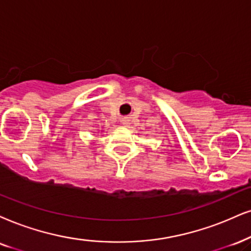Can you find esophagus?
Instances as JSON below:
<instances>
[{
	"instance_id": "34e87169",
	"label": "esophagus",
	"mask_w": 251,
	"mask_h": 251,
	"mask_svg": "<svg viewBox=\"0 0 251 251\" xmlns=\"http://www.w3.org/2000/svg\"><path fill=\"white\" fill-rule=\"evenodd\" d=\"M122 124L124 126H127L128 125V119L127 118H123L122 119Z\"/></svg>"
}]
</instances>
